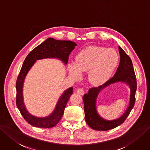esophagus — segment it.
I'll use <instances>...</instances> for the list:
<instances>
[{
  "mask_svg": "<svg viewBox=\"0 0 150 150\" xmlns=\"http://www.w3.org/2000/svg\"><path fill=\"white\" fill-rule=\"evenodd\" d=\"M76 92H77V93H79V95H84V93H85V91L83 89V88H79V89H77Z\"/></svg>",
  "mask_w": 150,
  "mask_h": 150,
  "instance_id": "34e87169",
  "label": "esophagus"
}]
</instances>
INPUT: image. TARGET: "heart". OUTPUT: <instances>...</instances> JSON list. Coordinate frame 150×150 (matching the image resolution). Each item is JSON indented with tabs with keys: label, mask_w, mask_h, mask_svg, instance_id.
<instances>
[{
	"label": "heart",
	"mask_w": 150,
	"mask_h": 150,
	"mask_svg": "<svg viewBox=\"0 0 150 150\" xmlns=\"http://www.w3.org/2000/svg\"><path fill=\"white\" fill-rule=\"evenodd\" d=\"M119 62V55L114 49L101 46H90L79 52L75 62L69 64V70L75 79H80L81 72L88 71L91 83L100 85L111 76Z\"/></svg>",
	"instance_id": "heart-1"
}]
</instances>
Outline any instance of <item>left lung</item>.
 <instances>
[{
  "mask_svg": "<svg viewBox=\"0 0 150 150\" xmlns=\"http://www.w3.org/2000/svg\"><path fill=\"white\" fill-rule=\"evenodd\" d=\"M120 63L114 76L109 80L98 87L89 89L88 94L83 97L84 103L85 120L91 129L96 130L106 131L118 127L124 122L128 117L135 102V92L137 90V80L132 62L124 50L119 46ZM121 81L129 85L131 89L130 103L128 109L119 119L114 121H107L101 118L97 112L96 108V98L98 93L104 87L116 82Z\"/></svg>",
  "mask_w": 150,
  "mask_h": 150,
  "instance_id": "obj_1",
  "label": "left lung"
}]
</instances>
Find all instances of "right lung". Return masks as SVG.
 <instances>
[{
    "instance_id": "1",
    "label": "right lung",
    "mask_w": 150,
    "mask_h": 150,
    "mask_svg": "<svg viewBox=\"0 0 150 150\" xmlns=\"http://www.w3.org/2000/svg\"><path fill=\"white\" fill-rule=\"evenodd\" d=\"M76 44L71 41H59L49 38L28 54L22 65L16 82V104L22 116L30 125L39 128H51L56 125L62 118L64 109L70 96L73 94V88L65 90L57 103L53 112L46 117H37L30 114L23 103V85L28 72L36 60L46 58H57L67 64L70 52Z\"/></svg>"
}]
</instances>
